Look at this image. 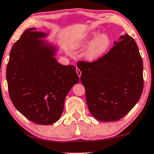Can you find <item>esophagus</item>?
<instances>
[{
  "instance_id": "34e87169",
  "label": "esophagus",
  "mask_w": 154,
  "mask_h": 154,
  "mask_svg": "<svg viewBox=\"0 0 154 154\" xmlns=\"http://www.w3.org/2000/svg\"><path fill=\"white\" fill-rule=\"evenodd\" d=\"M76 72H77V75H78L79 77H80L81 74H82V72H81L80 70L79 69V68H78V67H76Z\"/></svg>"
}]
</instances>
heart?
<instances>
[{
  "mask_svg": "<svg viewBox=\"0 0 154 154\" xmlns=\"http://www.w3.org/2000/svg\"><path fill=\"white\" fill-rule=\"evenodd\" d=\"M89 43L84 54L85 58L88 61H95L107 52L111 45V39L107 34L92 31L77 36L72 41V46L77 49Z\"/></svg>",
  "mask_w": 154,
  "mask_h": 154,
  "instance_id": "obj_1",
  "label": "heart"
}]
</instances>
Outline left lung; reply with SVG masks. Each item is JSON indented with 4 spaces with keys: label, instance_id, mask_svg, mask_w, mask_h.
Segmentation results:
<instances>
[{
    "label": "left lung",
    "instance_id": "1",
    "mask_svg": "<svg viewBox=\"0 0 154 154\" xmlns=\"http://www.w3.org/2000/svg\"><path fill=\"white\" fill-rule=\"evenodd\" d=\"M95 62L77 63L89 110L100 121L124 117L139 100L143 89V60L136 42L127 34Z\"/></svg>",
    "mask_w": 154,
    "mask_h": 154
}]
</instances>
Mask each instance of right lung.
Segmentation results:
<instances>
[{
  "label": "right lung",
  "instance_id": "add662e5",
  "mask_svg": "<svg viewBox=\"0 0 154 154\" xmlns=\"http://www.w3.org/2000/svg\"><path fill=\"white\" fill-rule=\"evenodd\" d=\"M47 36L35 28L26 30L13 46L6 68L13 104L39 125H51L60 118L66 95L79 82L75 66L59 64L57 47L41 39Z\"/></svg>",
  "mask_w": 154,
  "mask_h": 154
}]
</instances>
